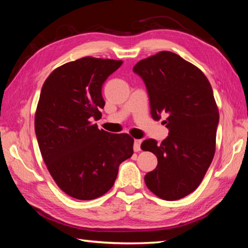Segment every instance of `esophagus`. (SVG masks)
Segmentation results:
<instances>
[{
	"mask_svg": "<svg viewBox=\"0 0 248 248\" xmlns=\"http://www.w3.org/2000/svg\"><path fill=\"white\" fill-rule=\"evenodd\" d=\"M140 144H141V140H134L133 149H134L135 152L140 151Z\"/></svg>",
	"mask_w": 248,
	"mask_h": 248,
	"instance_id": "esophagus-1",
	"label": "esophagus"
}]
</instances>
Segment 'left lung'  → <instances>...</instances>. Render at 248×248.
<instances>
[{
  "label": "left lung",
  "instance_id": "obj_1",
  "mask_svg": "<svg viewBox=\"0 0 248 248\" xmlns=\"http://www.w3.org/2000/svg\"><path fill=\"white\" fill-rule=\"evenodd\" d=\"M133 71L146 84L151 117L168 115L167 139L140 145L157 157L146 186L161 199L186 197L202 181L215 154L219 114L211 84L199 68L170 51L140 61Z\"/></svg>",
  "mask_w": 248,
  "mask_h": 248
}]
</instances>
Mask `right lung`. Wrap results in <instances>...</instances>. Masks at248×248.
<instances>
[{
  "instance_id": "1",
  "label": "right lung",
  "mask_w": 248,
  "mask_h": 248,
  "mask_svg": "<svg viewBox=\"0 0 248 248\" xmlns=\"http://www.w3.org/2000/svg\"><path fill=\"white\" fill-rule=\"evenodd\" d=\"M123 61L86 56L57 67L41 88L35 132L46 168L62 192L80 200L102 196L133 155L127 133L99 130L102 86Z\"/></svg>"
}]
</instances>
